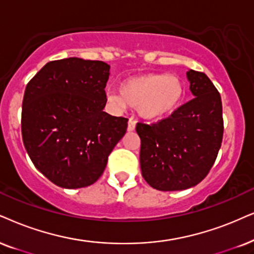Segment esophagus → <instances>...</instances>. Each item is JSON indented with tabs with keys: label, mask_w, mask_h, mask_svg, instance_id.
<instances>
[{
	"label": "esophagus",
	"mask_w": 254,
	"mask_h": 254,
	"mask_svg": "<svg viewBox=\"0 0 254 254\" xmlns=\"http://www.w3.org/2000/svg\"><path fill=\"white\" fill-rule=\"evenodd\" d=\"M136 123H137V121L134 120L133 117H130L129 122H127V131H133L134 129H136Z\"/></svg>",
	"instance_id": "34e87169"
}]
</instances>
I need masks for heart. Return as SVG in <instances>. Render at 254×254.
<instances>
[{
	"mask_svg": "<svg viewBox=\"0 0 254 254\" xmlns=\"http://www.w3.org/2000/svg\"><path fill=\"white\" fill-rule=\"evenodd\" d=\"M120 94H108L109 103L123 109L127 104L138 108L146 120H162L173 114L184 97V86L177 77L166 73H146L125 79Z\"/></svg>",
	"mask_w": 254,
	"mask_h": 254,
	"instance_id": "heart-1",
	"label": "heart"
}]
</instances>
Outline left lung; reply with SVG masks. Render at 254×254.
<instances>
[{
    "instance_id": "8db88e82",
    "label": "left lung",
    "mask_w": 254,
    "mask_h": 254,
    "mask_svg": "<svg viewBox=\"0 0 254 254\" xmlns=\"http://www.w3.org/2000/svg\"><path fill=\"white\" fill-rule=\"evenodd\" d=\"M194 98L168 118L137 123L140 169L159 191H181L199 184L210 172L223 142L221 97L204 72L188 71Z\"/></svg>"
}]
</instances>
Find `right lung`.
<instances>
[{"mask_svg": "<svg viewBox=\"0 0 254 254\" xmlns=\"http://www.w3.org/2000/svg\"><path fill=\"white\" fill-rule=\"evenodd\" d=\"M109 70L102 61H51L25 88L24 147L34 165L61 188L94 184L127 132V118L103 111Z\"/></svg>", "mask_w": 254, "mask_h": 254, "instance_id": "right-lung-1", "label": "right lung"}]
</instances>
